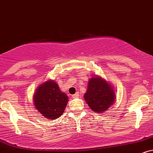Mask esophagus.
Instances as JSON below:
<instances>
[{
	"mask_svg": "<svg viewBox=\"0 0 153 153\" xmlns=\"http://www.w3.org/2000/svg\"><path fill=\"white\" fill-rule=\"evenodd\" d=\"M79 97L78 93H76L75 94L72 95V97H73V98H77V97Z\"/></svg>",
	"mask_w": 153,
	"mask_h": 153,
	"instance_id": "obj_1",
	"label": "esophagus"
}]
</instances>
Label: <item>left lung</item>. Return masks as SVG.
Returning <instances> with one entry per match:
<instances>
[{"label":"left lung","instance_id":"1","mask_svg":"<svg viewBox=\"0 0 153 153\" xmlns=\"http://www.w3.org/2000/svg\"><path fill=\"white\" fill-rule=\"evenodd\" d=\"M84 99L92 111L101 114L114 104L116 97L113 86L102 77L95 75L88 80Z\"/></svg>","mask_w":153,"mask_h":153}]
</instances>
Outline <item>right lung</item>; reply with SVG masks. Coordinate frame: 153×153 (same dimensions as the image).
Wrapping results in <instances>:
<instances>
[{"label": "right lung", "instance_id": "add662e5", "mask_svg": "<svg viewBox=\"0 0 153 153\" xmlns=\"http://www.w3.org/2000/svg\"><path fill=\"white\" fill-rule=\"evenodd\" d=\"M35 108L45 118L55 120L64 113L68 97L60 90L53 80H47L40 84L33 95Z\"/></svg>", "mask_w": 153, "mask_h": 153}]
</instances>
